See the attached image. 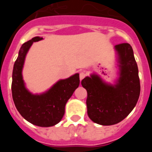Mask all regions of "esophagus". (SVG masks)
Instances as JSON below:
<instances>
[{
  "instance_id": "esophagus-1",
  "label": "esophagus",
  "mask_w": 152,
  "mask_h": 152,
  "mask_svg": "<svg viewBox=\"0 0 152 152\" xmlns=\"http://www.w3.org/2000/svg\"><path fill=\"white\" fill-rule=\"evenodd\" d=\"M86 76V74L85 72H81L80 74H79V78H80V81H82Z\"/></svg>"
}]
</instances>
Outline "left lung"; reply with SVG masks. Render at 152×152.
<instances>
[{
  "label": "left lung",
  "instance_id": "8db88e82",
  "mask_svg": "<svg viewBox=\"0 0 152 152\" xmlns=\"http://www.w3.org/2000/svg\"><path fill=\"white\" fill-rule=\"evenodd\" d=\"M114 48L119 69L114 85L105 82L96 73L82 81L87 92V115L94 123L103 126L123 121L135 107L140 93L138 68L132 48L129 43H121Z\"/></svg>",
  "mask_w": 152,
  "mask_h": 152
}]
</instances>
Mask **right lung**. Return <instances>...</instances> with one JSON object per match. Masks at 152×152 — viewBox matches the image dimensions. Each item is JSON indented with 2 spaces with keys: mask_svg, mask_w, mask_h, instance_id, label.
I'll list each match as a JSON object with an SVG mask.
<instances>
[{
  "mask_svg": "<svg viewBox=\"0 0 152 152\" xmlns=\"http://www.w3.org/2000/svg\"><path fill=\"white\" fill-rule=\"evenodd\" d=\"M43 39L35 37L22 45L12 72V99L20 114L29 123L41 127L57 124L65 114L68 99L79 85V74L75 73L60 79L49 90L40 94H33L26 87L23 79V67L26 56L33 42Z\"/></svg>",
  "mask_w": 152,
  "mask_h": 152,
  "instance_id": "right-lung-1",
  "label": "right lung"
}]
</instances>
